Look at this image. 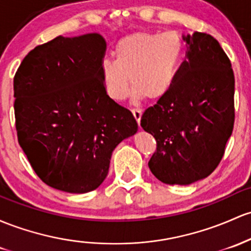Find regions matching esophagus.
Returning a JSON list of instances; mask_svg holds the SVG:
<instances>
[{"instance_id":"esophagus-1","label":"esophagus","mask_w":251,"mask_h":251,"mask_svg":"<svg viewBox=\"0 0 251 251\" xmlns=\"http://www.w3.org/2000/svg\"><path fill=\"white\" fill-rule=\"evenodd\" d=\"M132 114H133L134 119H136L137 123H140V119H142V114H143V111L142 109H138V108H133L132 109Z\"/></svg>"}]
</instances>
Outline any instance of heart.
I'll list each match as a JSON object with an SVG mask.
<instances>
[{
  "label": "heart",
  "instance_id": "1",
  "mask_svg": "<svg viewBox=\"0 0 251 251\" xmlns=\"http://www.w3.org/2000/svg\"><path fill=\"white\" fill-rule=\"evenodd\" d=\"M184 44L175 31H140L126 35L115 45V60L101 63L104 90L121 101L132 88L138 99L157 101L175 83L183 58Z\"/></svg>",
  "mask_w": 251,
  "mask_h": 251
}]
</instances>
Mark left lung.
Wrapping results in <instances>:
<instances>
[{
  "instance_id": "1",
  "label": "left lung",
  "mask_w": 251,
  "mask_h": 251,
  "mask_svg": "<svg viewBox=\"0 0 251 251\" xmlns=\"http://www.w3.org/2000/svg\"><path fill=\"white\" fill-rule=\"evenodd\" d=\"M183 40L186 59L174 85L140 119L157 143L151 173L163 183L181 186L213 173L235 123V76L226 53L206 33Z\"/></svg>"
}]
</instances>
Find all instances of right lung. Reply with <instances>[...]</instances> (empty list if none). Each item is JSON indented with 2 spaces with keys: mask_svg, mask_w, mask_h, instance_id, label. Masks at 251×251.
<instances>
[{
  "mask_svg": "<svg viewBox=\"0 0 251 251\" xmlns=\"http://www.w3.org/2000/svg\"><path fill=\"white\" fill-rule=\"evenodd\" d=\"M104 52L98 33L59 35L33 49L14 76L19 144L52 188L94 191L108 174L113 150L138 130L132 113L104 90Z\"/></svg>",
  "mask_w": 251,
  "mask_h": 251,
  "instance_id": "obj_1",
  "label": "right lung"
}]
</instances>
